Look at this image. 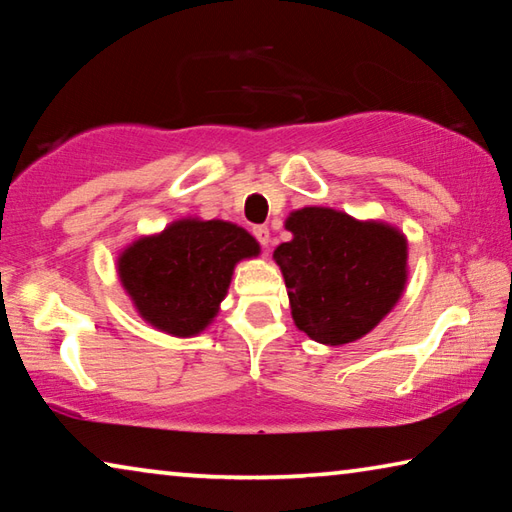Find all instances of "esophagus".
I'll return each mask as SVG.
<instances>
[{
    "label": "esophagus",
    "mask_w": 512,
    "mask_h": 512,
    "mask_svg": "<svg viewBox=\"0 0 512 512\" xmlns=\"http://www.w3.org/2000/svg\"><path fill=\"white\" fill-rule=\"evenodd\" d=\"M253 235H255V239H257L259 244H262L264 248L268 246V241H271V232H268L266 225H255V228H253Z\"/></svg>",
    "instance_id": "34e87169"
}]
</instances>
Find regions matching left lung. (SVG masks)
<instances>
[{"instance_id": "8db88e82", "label": "left lung", "mask_w": 512, "mask_h": 512, "mask_svg": "<svg viewBox=\"0 0 512 512\" xmlns=\"http://www.w3.org/2000/svg\"><path fill=\"white\" fill-rule=\"evenodd\" d=\"M284 225L293 239L277 246L273 259L300 332L316 343L345 345L391 314L409 277L402 230L316 205L291 212Z\"/></svg>"}]
</instances>
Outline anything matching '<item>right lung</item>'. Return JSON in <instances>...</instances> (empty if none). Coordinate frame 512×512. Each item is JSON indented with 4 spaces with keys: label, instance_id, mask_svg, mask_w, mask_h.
Segmentation results:
<instances>
[{
    "label": "right lung",
    "instance_id": "right-lung-1",
    "mask_svg": "<svg viewBox=\"0 0 512 512\" xmlns=\"http://www.w3.org/2000/svg\"><path fill=\"white\" fill-rule=\"evenodd\" d=\"M257 255L255 237L239 225L187 216L128 244L117 257V273L146 323L189 339L219 314L235 266Z\"/></svg>",
    "mask_w": 512,
    "mask_h": 512
}]
</instances>
